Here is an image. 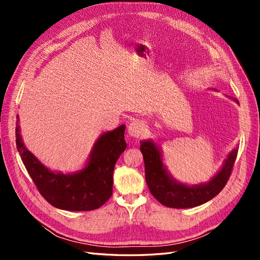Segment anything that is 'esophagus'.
<instances>
[{
  "instance_id": "1",
  "label": "esophagus",
  "mask_w": 260,
  "mask_h": 260,
  "mask_svg": "<svg viewBox=\"0 0 260 260\" xmlns=\"http://www.w3.org/2000/svg\"><path fill=\"white\" fill-rule=\"evenodd\" d=\"M144 132V123L139 119L133 120L128 127V133L132 138H140Z\"/></svg>"
}]
</instances>
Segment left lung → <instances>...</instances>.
<instances>
[{
    "instance_id": "obj_1",
    "label": "left lung",
    "mask_w": 260,
    "mask_h": 260,
    "mask_svg": "<svg viewBox=\"0 0 260 260\" xmlns=\"http://www.w3.org/2000/svg\"><path fill=\"white\" fill-rule=\"evenodd\" d=\"M233 100L239 103L237 99ZM140 144L144 159L145 180L149 191L160 204L170 208L195 207L214 199L225 186L238 156V148H234L228 156L221 170L208 183L187 186L179 183L167 174L159 149L152 141H142Z\"/></svg>"
}]
</instances>
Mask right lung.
<instances>
[{"label":"right lung","mask_w":260,"mask_h":260,"mask_svg":"<svg viewBox=\"0 0 260 260\" xmlns=\"http://www.w3.org/2000/svg\"><path fill=\"white\" fill-rule=\"evenodd\" d=\"M124 129L125 125L122 124L102 135L92 149L88 166L74 175L55 174L45 168L23 145L19 125L16 127V145L38 191L52 206L89 211L103 206L113 194L115 165L127 147Z\"/></svg>","instance_id":"1"}]
</instances>
